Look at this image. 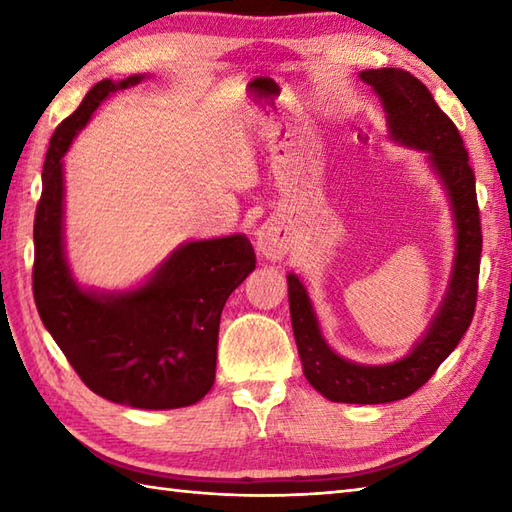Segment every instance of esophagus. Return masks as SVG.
Returning a JSON list of instances; mask_svg holds the SVG:
<instances>
[{"instance_id": "34e87169", "label": "esophagus", "mask_w": 512, "mask_h": 512, "mask_svg": "<svg viewBox=\"0 0 512 512\" xmlns=\"http://www.w3.org/2000/svg\"><path fill=\"white\" fill-rule=\"evenodd\" d=\"M257 248L270 259H281L288 250V233L279 222H268L257 231Z\"/></svg>"}]
</instances>
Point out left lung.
I'll list each match as a JSON object with an SVG mask.
<instances>
[{"mask_svg": "<svg viewBox=\"0 0 512 512\" xmlns=\"http://www.w3.org/2000/svg\"><path fill=\"white\" fill-rule=\"evenodd\" d=\"M361 79L372 85L383 101L391 136L409 147L429 151L431 165L451 195L458 224V255L453 279L424 339L409 356L383 367H365L336 356L319 332L317 319L299 277L288 275L292 330L310 385L334 402L380 405L411 396L436 374L469 330L477 303L482 257V224L475 193V173L458 127L433 101L427 85L416 76L396 70H365Z\"/></svg>", "mask_w": 512, "mask_h": 512, "instance_id": "1", "label": "left lung"}]
</instances>
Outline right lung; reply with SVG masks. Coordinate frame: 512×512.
I'll return each instance as SVG.
<instances>
[{
    "mask_svg": "<svg viewBox=\"0 0 512 512\" xmlns=\"http://www.w3.org/2000/svg\"><path fill=\"white\" fill-rule=\"evenodd\" d=\"M140 79L96 83L54 129L32 231V295L43 325L94 394L136 409H176L213 387L222 308L257 257L244 235H231L182 246L127 295L99 297L74 284L61 242V158L105 96Z\"/></svg>",
    "mask_w": 512,
    "mask_h": 512,
    "instance_id": "1",
    "label": "right lung"
}]
</instances>
